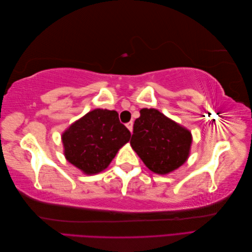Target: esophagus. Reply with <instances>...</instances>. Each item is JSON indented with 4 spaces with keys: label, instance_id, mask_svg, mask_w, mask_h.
<instances>
[{
    "label": "esophagus",
    "instance_id": "34e87169",
    "mask_svg": "<svg viewBox=\"0 0 252 252\" xmlns=\"http://www.w3.org/2000/svg\"><path fill=\"white\" fill-rule=\"evenodd\" d=\"M126 127L129 129V131L132 132V129H133V123H132V122H128V123L126 124Z\"/></svg>",
    "mask_w": 252,
    "mask_h": 252
}]
</instances>
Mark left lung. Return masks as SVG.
<instances>
[{
  "mask_svg": "<svg viewBox=\"0 0 252 252\" xmlns=\"http://www.w3.org/2000/svg\"><path fill=\"white\" fill-rule=\"evenodd\" d=\"M134 121L130 145L148 168L169 173L184 164L191 146V132L162 112L143 108Z\"/></svg>",
  "mask_w": 252,
  "mask_h": 252,
  "instance_id": "left-lung-1",
  "label": "left lung"
}]
</instances>
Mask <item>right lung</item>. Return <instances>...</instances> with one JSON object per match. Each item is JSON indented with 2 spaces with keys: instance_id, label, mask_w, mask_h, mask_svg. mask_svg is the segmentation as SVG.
Returning <instances> with one entry per match:
<instances>
[{
  "instance_id": "right-lung-1",
  "label": "right lung",
  "mask_w": 252,
  "mask_h": 252,
  "mask_svg": "<svg viewBox=\"0 0 252 252\" xmlns=\"http://www.w3.org/2000/svg\"><path fill=\"white\" fill-rule=\"evenodd\" d=\"M130 135L116 110L94 109L62 134L64 155L84 173L95 174L107 168Z\"/></svg>"
}]
</instances>
